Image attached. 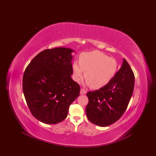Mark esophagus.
<instances>
[{"mask_svg": "<svg viewBox=\"0 0 156 156\" xmlns=\"http://www.w3.org/2000/svg\"><path fill=\"white\" fill-rule=\"evenodd\" d=\"M86 93H87V91H86L84 89H83V88L80 89V94H85Z\"/></svg>", "mask_w": 156, "mask_h": 156, "instance_id": "esophagus-1", "label": "esophagus"}]
</instances>
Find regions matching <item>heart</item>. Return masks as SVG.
I'll use <instances>...</instances> for the list:
<instances>
[{
    "label": "heart",
    "mask_w": 156,
    "mask_h": 156,
    "mask_svg": "<svg viewBox=\"0 0 156 156\" xmlns=\"http://www.w3.org/2000/svg\"><path fill=\"white\" fill-rule=\"evenodd\" d=\"M117 69V63L113 58L108 57L98 51L85 52L80 54L79 62L72 64L73 78L79 82L83 77L87 84L93 89H98L107 85L114 77Z\"/></svg>",
    "instance_id": "obj_1"
}]
</instances>
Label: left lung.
Returning a JSON list of instances; mask_svg holds the SVG:
<instances>
[{"label":"left lung","mask_w":156,"mask_h":156,"mask_svg":"<svg viewBox=\"0 0 156 156\" xmlns=\"http://www.w3.org/2000/svg\"><path fill=\"white\" fill-rule=\"evenodd\" d=\"M135 76L127 62L105 87L87 92L88 103L86 113L88 120L101 127H107L120 119L133 94Z\"/></svg>","instance_id":"8db88e82"}]
</instances>
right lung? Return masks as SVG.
I'll return each mask as SVG.
<instances>
[{"instance_id": "1", "label": "right lung", "mask_w": 156, "mask_h": 156, "mask_svg": "<svg viewBox=\"0 0 156 156\" xmlns=\"http://www.w3.org/2000/svg\"><path fill=\"white\" fill-rule=\"evenodd\" d=\"M72 49H45L26 68L23 91L31 114L46 124H57L80 94V87L71 78Z\"/></svg>"}]
</instances>
